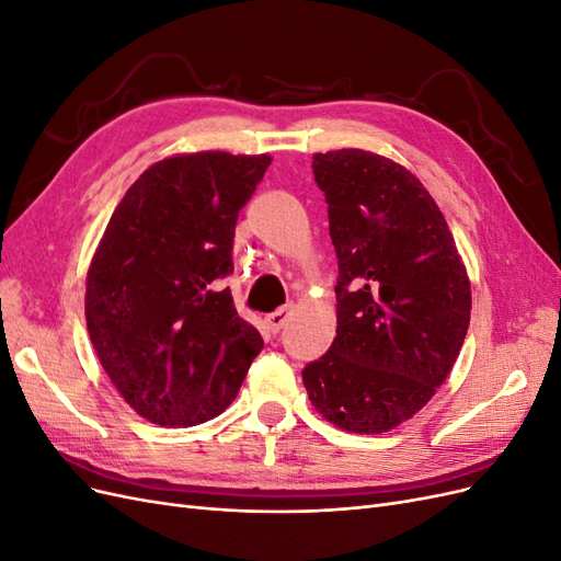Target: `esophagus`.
<instances>
[{
  "label": "esophagus",
  "mask_w": 561,
  "mask_h": 561,
  "mask_svg": "<svg viewBox=\"0 0 561 561\" xmlns=\"http://www.w3.org/2000/svg\"><path fill=\"white\" fill-rule=\"evenodd\" d=\"M290 316H293V307H283V309L274 311V313H268L266 316V328L276 334V332H280L285 328V322L290 320Z\"/></svg>",
  "instance_id": "esophagus-1"
}]
</instances>
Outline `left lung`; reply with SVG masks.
Returning a JSON list of instances; mask_svg holds the SVG:
<instances>
[{"mask_svg":"<svg viewBox=\"0 0 561 561\" xmlns=\"http://www.w3.org/2000/svg\"><path fill=\"white\" fill-rule=\"evenodd\" d=\"M336 250V336L301 371L316 412L348 433L412 419L451 371L470 280L437 203L404 165L365 149L313 154Z\"/></svg>","mask_w":561,"mask_h":561,"instance_id":"left-lung-1","label":"left lung"}]
</instances>
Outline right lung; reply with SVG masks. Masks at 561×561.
<instances>
[{
	"label": "right lung",
	"instance_id": "obj_1",
	"mask_svg": "<svg viewBox=\"0 0 561 561\" xmlns=\"http://www.w3.org/2000/svg\"><path fill=\"white\" fill-rule=\"evenodd\" d=\"M268 163L229 151L163 159L110 217L87 276V328L110 381L151 423L222 414L264 346L222 278Z\"/></svg>",
	"mask_w": 561,
	"mask_h": 561
}]
</instances>
